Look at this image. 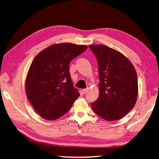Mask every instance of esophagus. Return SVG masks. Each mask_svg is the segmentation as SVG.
I'll use <instances>...</instances> for the list:
<instances>
[{
  "label": "esophagus",
  "mask_w": 159,
  "mask_h": 159,
  "mask_svg": "<svg viewBox=\"0 0 159 159\" xmlns=\"http://www.w3.org/2000/svg\"><path fill=\"white\" fill-rule=\"evenodd\" d=\"M88 90H89V89L88 88H87V89H83L82 90V92L85 94V93H86L87 92H88Z\"/></svg>",
  "instance_id": "obj_1"
}]
</instances>
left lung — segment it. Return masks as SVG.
Here are the masks:
<instances>
[{"instance_id": "8db88e82", "label": "left lung", "mask_w": 159, "mask_h": 159, "mask_svg": "<svg viewBox=\"0 0 159 159\" xmlns=\"http://www.w3.org/2000/svg\"><path fill=\"white\" fill-rule=\"evenodd\" d=\"M99 71V97L92 103L98 116L107 121L120 120L133 109L138 95L136 70L126 57L105 45H89Z\"/></svg>"}]
</instances>
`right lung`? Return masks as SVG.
Wrapping results in <instances>:
<instances>
[{
  "instance_id": "1",
  "label": "right lung",
  "mask_w": 159,
  "mask_h": 159,
  "mask_svg": "<svg viewBox=\"0 0 159 159\" xmlns=\"http://www.w3.org/2000/svg\"><path fill=\"white\" fill-rule=\"evenodd\" d=\"M87 46L56 43L38 53L29 67L26 94L40 116L55 120L66 114L80 93L73 87L69 64Z\"/></svg>"
}]
</instances>
